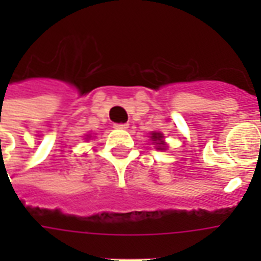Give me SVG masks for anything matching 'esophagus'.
<instances>
[{
    "label": "esophagus",
    "instance_id": "34e87169",
    "mask_svg": "<svg viewBox=\"0 0 261 261\" xmlns=\"http://www.w3.org/2000/svg\"><path fill=\"white\" fill-rule=\"evenodd\" d=\"M115 128H120V130H126V128H128V123H116V124H114Z\"/></svg>",
    "mask_w": 261,
    "mask_h": 261
}]
</instances>
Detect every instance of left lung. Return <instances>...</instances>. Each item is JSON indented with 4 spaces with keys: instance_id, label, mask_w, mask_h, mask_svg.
Segmentation results:
<instances>
[{
    "instance_id": "8db88e82",
    "label": "left lung",
    "mask_w": 261,
    "mask_h": 261,
    "mask_svg": "<svg viewBox=\"0 0 261 261\" xmlns=\"http://www.w3.org/2000/svg\"><path fill=\"white\" fill-rule=\"evenodd\" d=\"M163 138V134H160V133H153V134H151V141H153V143H155V145H159L157 149H160V150H164V149H165V143H164Z\"/></svg>"
}]
</instances>
